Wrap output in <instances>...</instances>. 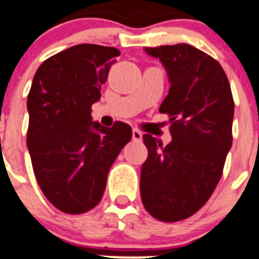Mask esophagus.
<instances>
[{"label":"esophagus","instance_id":"obj_1","mask_svg":"<svg viewBox=\"0 0 259 259\" xmlns=\"http://www.w3.org/2000/svg\"><path fill=\"white\" fill-rule=\"evenodd\" d=\"M133 141H137V142H140V141H142V133H141L140 130L137 129H133Z\"/></svg>","mask_w":259,"mask_h":259}]
</instances>
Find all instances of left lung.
<instances>
[{
    "label": "left lung",
    "mask_w": 259,
    "mask_h": 259,
    "mask_svg": "<svg viewBox=\"0 0 259 259\" xmlns=\"http://www.w3.org/2000/svg\"><path fill=\"white\" fill-rule=\"evenodd\" d=\"M159 58L170 89L159 111L170 117L173 140L163 146L144 134L148 159L141 169V199L151 217L177 222L197 213L222 177L233 142L234 101L218 61L188 44L146 48Z\"/></svg>",
    "instance_id": "8db88e82"
}]
</instances>
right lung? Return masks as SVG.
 <instances>
[{"label":"right lung","instance_id":"obj_1","mask_svg":"<svg viewBox=\"0 0 259 259\" xmlns=\"http://www.w3.org/2000/svg\"><path fill=\"white\" fill-rule=\"evenodd\" d=\"M119 54L110 46H71L44 61L33 78L27 149L42 193L62 213H86L100 203L109 170L132 140L129 125L106 129L90 115Z\"/></svg>","mask_w":259,"mask_h":259}]
</instances>
